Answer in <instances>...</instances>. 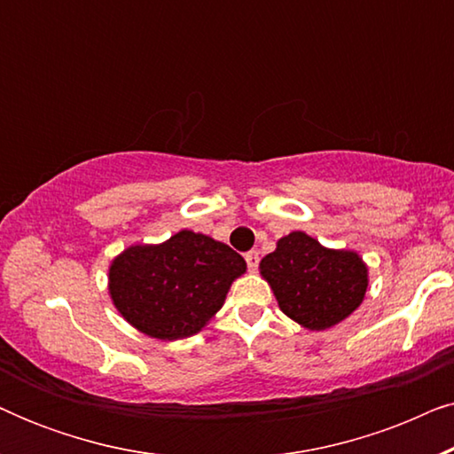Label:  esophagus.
<instances>
[{
  "label": "esophagus",
  "instance_id": "esophagus-1",
  "mask_svg": "<svg viewBox=\"0 0 454 454\" xmlns=\"http://www.w3.org/2000/svg\"><path fill=\"white\" fill-rule=\"evenodd\" d=\"M246 262H247V269H258V262H260V256H258V252L256 250H252V252H247L246 254Z\"/></svg>",
  "mask_w": 454,
  "mask_h": 454
}]
</instances>
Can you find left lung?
Instances as JSON below:
<instances>
[{
	"instance_id": "obj_1",
	"label": "left lung",
	"mask_w": 454,
	"mask_h": 454,
	"mask_svg": "<svg viewBox=\"0 0 454 454\" xmlns=\"http://www.w3.org/2000/svg\"><path fill=\"white\" fill-rule=\"evenodd\" d=\"M278 308L312 331L345 320L368 289V269L356 252L328 250L301 231L281 238L260 262Z\"/></svg>"
}]
</instances>
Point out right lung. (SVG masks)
Instances as JSON below:
<instances>
[{
	"mask_svg": "<svg viewBox=\"0 0 454 454\" xmlns=\"http://www.w3.org/2000/svg\"><path fill=\"white\" fill-rule=\"evenodd\" d=\"M246 260L202 233L179 231L160 246H132L114 260L109 291L129 325L148 337L196 334L221 309Z\"/></svg>",
	"mask_w": 454,
	"mask_h": 454,
	"instance_id": "right-lung-1",
	"label": "right lung"
}]
</instances>
